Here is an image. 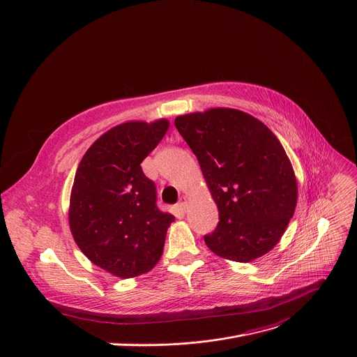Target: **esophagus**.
I'll return each instance as SVG.
<instances>
[{"instance_id": "34e87169", "label": "esophagus", "mask_w": 357, "mask_h": 357, "mask_svg": "<svg viewBox=\"0 0 357 357\" xmlns=\"http://www.w3.org/2000/svg\"><path fill=\"white\" fill-rule=\"evenodd\" d=\"M186 204H188V198H186V197H181L179 204H178V208H179L182 213L186 211Z\"/></svg>"}]
</instances>
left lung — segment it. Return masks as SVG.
Instances as JSON below:
<instances>
[{
    "label": "left lung",
    "instance_id": "obj_1",
    "mask_svg": "<svg viewBox=\"0 0 357 357\" xmlns=\"http://www.w3.org/2000/svg\"><path fill=\"white\" fill-rule=\"evenodd\" d=\"M175 127L218 208L220 221L204 236L205 245L243 264L266 255L296 207V179L282 144L264 123L233 108L179 116Z\"/></svg>",
    "mask_w": 357,
    "mask_h": 357
}]
</instances>
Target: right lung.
<instances>
[{
    "instance_id": "add662e5",
    "label": "right lung",
    "mask_w": 357,
    "mask_h": 357,
    "mask_svg": "<svg viewBox=\"0 0 357 357\" xmlns=\"http://www.w3.org/2000/svg\"><path fill=\"white\" fill-rule=\"evenodd\" d=\"M169 121H128L86 150L75 174L69 227L93 265L119 278L152 269L175 217L156 205V186L140 163L163 139Z\"/></svg>"
}]
</instances>
